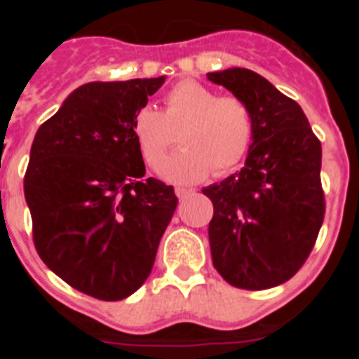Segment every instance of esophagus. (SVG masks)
Masks as SVG:
<instances>
[{"label": "esophagus", "mask_w": 359, "mask_h": 359, "mask_svg": "<svg viewBox=\"0 0 359 359\" xmlns=\"http://www.w3.org/2000/svg\"><path fill=\"white\" fill-rule=\"evenodd\" d=\"M174 192H176V196L180 199H185V198H189L190 194H194V190L185 189V187H176V190H174Z\"/></svg>", "instance_id": "1"}]
</instances>
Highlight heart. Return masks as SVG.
<instances>
[{"mask_svg":"<svg viewBox=\"0 0 359 359\" xmlns=\"http://www.w3.org/2000/svg\"><path fill=\"white\" fill-rule=\"evenodd\" d=\"M180 133V151L160 165V176L176 185L198 183L214 170L223 176L248 154L253 140L252 109L243 98L221 95L196 81L167 91L163 109L144 106L133 118L136 147L149 167H158Z\"/></svg>","mask_w":359,"mask_h":359,"instance_id":"heart-1","label":"heart"}]
</instances>
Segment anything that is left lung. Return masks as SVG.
I'll return each mask as SVG.
<instances>
[{"label":"left lung","mask_w":359,"mask_h":359,"mask_svg":"<svg viewBox=\"0 0 359 359\" xmlns=\"http://www.w3.org/2000/svg\"><path fill=\"white\" fill-rule=\"evenodd\" d=\"M207 77L253 115L243 169L203 189L214 205L212 262L231 286L268 290L290 280L315 246L325 212L322 145L302 107L259 73L228 68Z\"/></svg>","instance_id":"1"}]
</instances>
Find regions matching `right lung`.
<instances>
[{
  "label": "right lung",
  "instance_id": "right-lung-1",
  "mask_svg": "<svg viewBox=\"0 0 359 359\" xmlns=\"http://www.w3.org/2000/svg\"><path fill=\"white\" fill-rule=\"evenodd\" d=\"M165 77L88 82L37 129L25 174L34 244L66 284L122 300L147 280L176 210L170 185L145 176L133 118Z\"/></svg>",
  "mask_w": 359,
  "mask_h": 359
}]
</instances>
